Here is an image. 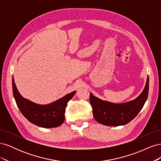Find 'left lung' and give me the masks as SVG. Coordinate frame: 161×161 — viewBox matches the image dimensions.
I'll list each match as a JSON object with an SVG mask.
<instances>
[{"label": "left lung", "instance_id": "obj_1", "mask_svg": "<svg viewBox=\"0 0 161 161\" xmlns=\"http://www.w3.org/2000/svg\"><path fill=\"white\" fill-rule=\"evenodd\" d=\"M149 78L143 91L136 99L125 103H112L101 100L90 93V103L94 118L99 123L109 126H118L129 123L138 114L147 99Z\"/></svg>", "mask_w": 161, "mask_h": 161}]
</instances>
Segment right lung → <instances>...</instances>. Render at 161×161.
Listing matches in <instances>:
<instances>
[{
  "label": "right lung",
  "instance_id": "right-lung-1",
  "mask_svg": "<svg viewBox=\"0 0 161 161\" xmlns=\"http://www.w3.org/2000/svg\"><path fill=\"white\" fill-rule=\"evenodd\" d=\"M13 92L18 108L23 116L31 123L46 128H56L60 125L65 119V109L69 102L74 96L75 91L50 105H41L29 101L20 95L12 79Z\"/></svg>",
  "mask_w": 161,
  "mask_h": 161
}]
</instances>
